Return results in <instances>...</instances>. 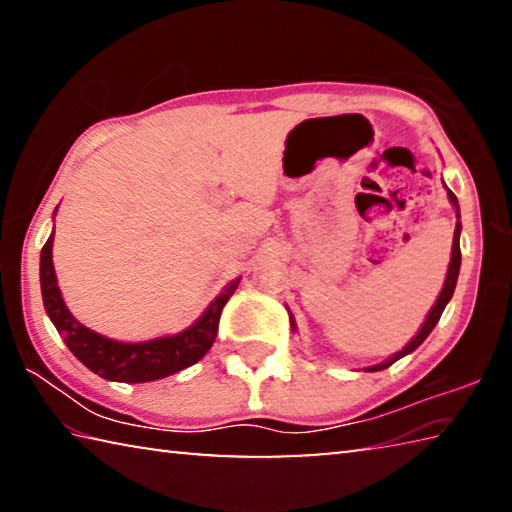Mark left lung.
<instances>
[{
	"label": "left lung",
	"mask_w": 512,
	"mask_h": 512,
	"mask_svg": "<svg viewBox=\"0 0 512 512\" xmlns=\"http://www.w3.org/2000/svg\"><path fill=\"white\" fill-rule=\"evenodd\" d=\"M447 196H449V201H452V205L456 207V216L458 219H461V214H458V201H456V196H454V192L452 189H447ZM458 271H461V221L456 223V230H454V246H452V262H449V268H447V277H445V287H443V291H440V296H438V300H436V305L431 307V311H429V316H427V320H424L422 323V327H420V332L413 336V339L409 341V345H406V348H402L400 352L397 354H393L391 359H386L384 363H377V366H370V368H366L368 372H375V370H384V368H388V366H393V363L397 361V359H402V357H406V354H411L415 348H418V345H422V341L427 339V336L431 334V329L438 325V320H440V316H443V311H445V307H447V302L452 300V296H454V289H456V280H458ZM291 327L296 329V320H293V316H291Z\"/></svg>",
	"instance_id": "1"
}]
</instances>
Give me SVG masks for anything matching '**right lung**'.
<instances>
[{
    "instance_id": "1",
    "label": "right lung",
    "mask_w": 512,
    "mask_h": 512,
    "mask_svg": "<svg viewBox=\"0 0 512 512\" xmlns=\"http://www.w3.org/2000/svg\"><path fill=\"white\" fill-rule=\"evenodd\" d=\"M51 246H54V232L40 253V289L47 316L83 366H88L103 379L124 381V384H144V381L169 377L173 372H180L201 361L207 350L212 348L216 332H219V318L225 302L237 291L241 280V277L232 280L221 296L212 300L205 314L180 334L160 336V339L142 343H121L92 332L69 314L58 289L54 262H51Z\"/></svg>"
}]
</instances>
